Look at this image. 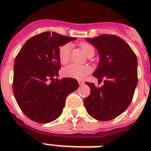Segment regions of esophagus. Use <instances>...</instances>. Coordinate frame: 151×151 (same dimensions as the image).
<instances>
[{"label":"esophagus","mask_w":151,"mask_h":151,"mask_svg":"<svg viewBox=\"0 0 151 151\" xmlns=\"http://www.w3.org/2000/svg\"><path fill=\"white\" fill-rule=\"evenodd\" d=\"M78 83H79V85H84V84H85V82H84V81H81V80L78 81Z\"/></svg>","instance_id":"34e87169"}]
</instances>
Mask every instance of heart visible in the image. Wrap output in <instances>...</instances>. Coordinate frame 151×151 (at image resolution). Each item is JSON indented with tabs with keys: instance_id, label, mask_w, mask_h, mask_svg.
I'll use <instances>...</instances> for the list:
<instances>
[{
	"instance_id": "heart-1",
	"label": "heart",
	"mask_w": 151,
	"mask_h": 151,
	"mask_svg": "<svg viewBox=\"0 0 151 151\" xmlns=\"http://www.w3.org/2000/svg\"><path fill=\"white\" fill-rule=\"evenodd\" d=\"M86 55L89 54L91 52H94V48L91 45L83 42L80 45ZM71 45L70 44H66L61 46L59 49V59L62 64H66L68 63L70 59V52ZM92 69L87 65H78V64H70L66 67H64L62 70V73L64 77L66 78H74V79H83L91 72Z\"/></svg>"
}]
</instances>
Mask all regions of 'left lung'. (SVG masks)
I'll return each mask as SVG.
<instances>
[{"label":"left lung","instance_id":"8db88e82","mask_svg":"<svg viewBox=\"0 0 151 151\" xmlns=\"http://www.w3.org/2000/svg\"><path fill=\"white\" fill-rule=\"evenodd\" d=\"M98 51L99 63L92 73L104 85L96 88L85 82L91 89L84 100L88 114L98 121H109L129 107L137 85V58L130 46L115 35L102 34L86 38Z\"/></svg>","mask_w":151,"mask_h":151}]
</instances>
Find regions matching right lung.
Instances as JSON below:
<instances>
[{"label": "right lung", "mask_w": 151, "mask_h": 151, "mask_svg": "<svg viewBox=\"0 0 151 151\" xmlns=\"http://www.w3.org/2000/svg\"><path fill=\"white\" fill-rule=\"evenodd\" d=\"M74 40L55 32H44L32 37L20 49L14 63L13 93L29 119L43 124L57 119L66 96L79 87L74 78H56L61 67L59 47Z\"/></svg>", "instance_id": "1"}]
</instances>
